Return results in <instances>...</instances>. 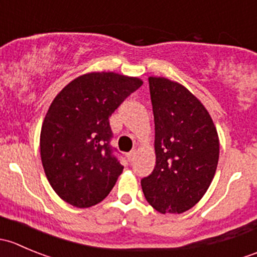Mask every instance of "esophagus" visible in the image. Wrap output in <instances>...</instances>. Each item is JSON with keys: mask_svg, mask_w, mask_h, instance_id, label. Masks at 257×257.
<instances>
[{"mask_svg": "<svg viewBox=\"0 0 257 257\" xmlns=\"http://www.w3.org/2000/svg\"><path fill=\"white\" fill-rule=\"evenodd\" d=\"M136 150H132L131 153H128V154H126V158H128V160L129 162H133L134 160V158H136Z\"/></svg>", "mask_w": 257, "mask_h": 257, "instance_id": "obj_1", "label": "esophagus"}]
</instances>
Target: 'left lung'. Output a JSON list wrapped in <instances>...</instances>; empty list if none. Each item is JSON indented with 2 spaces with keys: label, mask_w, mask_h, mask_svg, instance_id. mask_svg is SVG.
<instances>
[{
  "label": "left lung",
  "mask_w": 257,
  "mask_h": 257,
  "mask_svg": "<svg viewBox=\"0 0 257 257\" xmlns=\"http://www.w3.org/2000/svg\"><path fill=\"white\" fill-rule=\"evenodd\" d=\"M155 124V167L142 179L157 211L181 214L206 193L219 162V137L200 100L184 85L149 77Z\"/></svg>",
  "instance_id": "1"
}]
</instances>
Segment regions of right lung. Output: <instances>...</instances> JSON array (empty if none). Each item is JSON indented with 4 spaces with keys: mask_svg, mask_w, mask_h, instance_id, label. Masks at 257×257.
Returning <instances> with one entry per match:
<instances>
[{
    "mask_svg": "<svg viewBox=\"0 0 257 257\" xmlns=\"http://www.w3.org/2000/svg\"><path fill=\"white\" fill-rule=\"evenodd\" d=\"M142 84L136 77L92 72L53 99L41 129V159L49 184L66 203L89 208L115 185L123 165L110 145L109 116Z\"/></svg>",
    "mask_w": 257,
    "mask_h": 257,
    "instance_id": "1",
    "label": "right lung"
}]
</instances>
